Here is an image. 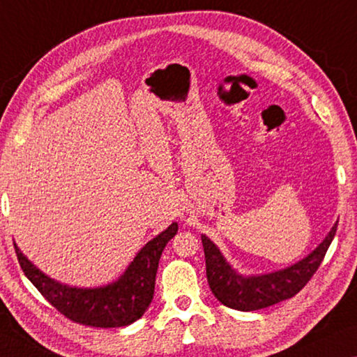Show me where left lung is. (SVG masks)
Instances as JSON below:
<instances>
[{"label":"left lung","instance_id":"1","mask_svg":"<svg viewBox=\"0 0 357 357\" xmlns=\"http://www.w3.org/2000/svg\"><path fill=\"white\" fill-rule=\"evenodd\" d=\"M335 233L337 223L328 231L326 239L303 260L284 270L260 274V276H243L234 271L217 245L202 234L201 241L206 257V274L212 294L220 303L238 311L268 308L279 301L292 298L317 271Z\"/></svg>","mask_w":357,"mask_h":357}]
</instances>
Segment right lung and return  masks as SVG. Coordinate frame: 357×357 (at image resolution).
<instances>
[{
	"label": "right lung",
	"instance_id": "right-lung-1",
	"mask_svg": "<svg viewBox=\"0 0 357 357\" xmlns=\"http://www.w3.org/2000/svg\"><path fill=\"white\" fill-rule=\"evenodd\" d=\"M178 231L172 223L135 255L118 281L103 287H70L47 278L14 244L22 271L54 308L70 321L89 327H124L144 316L155 294L156 271L166 244Z\"/></svg>",
	"mask_w": 357,
	"mask_h": 357
}]
</instances>
